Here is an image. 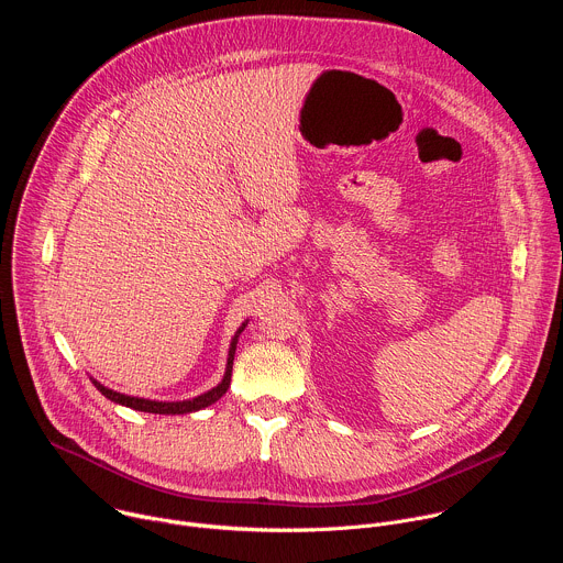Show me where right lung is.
<instances>
[{
	"label": "right lung",
	"instance_id": "right-lung-1",
	"mask_svg": "<svg viewBox=\"0 0 563 563\" xmlns=\"http://www.w3.org/2000/svg\"><path fill=\"white\" fill-rule=\"evenodd\" d=\"M245 330V325L240 328L231 341V347H229V358H227V372H224V378L218 387L209 389L207 394H200L191 400H176V404H163V400H148V398H135V396H126V394H120V391H113L104 385H100L98 380L96 387L107 396L111 398L113 404H120V406H126V408H133V410H140V412H148V415H189V412H196V410H202L211 404H216V400L229 389V383H231V367H233V354H235V345H238V334Z\"/></svg>",
	"mask_w": 563,
	"mask_h": 563
}]
</instances>
